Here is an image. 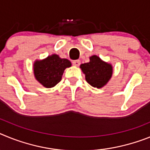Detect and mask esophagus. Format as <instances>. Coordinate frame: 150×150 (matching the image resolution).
Returning a JSON list of instances; mask_svg holds the SVG:
<instances>
[{
	"instance_id": "34e87169",
	"label": "esophagus",
	"mask_w": 150,
	"mask_h": 150,
	"mask_svg": "<svg viewBox=\"0 0 150 150\" xmlns=\"http://www.w3.org/2000/svg\"><path fill=\"white\" fill-rule=\"evenodd\" d=\"M73 64L75 66H79L80 64V61L79 60H75V61H73Z\"/></svg>"
}]
</instances>
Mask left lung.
Listing matches in <instances>:
<instances>
[{"mask_svg":"<svg viewBox=\"0 0 150 150\" xmlns=\"http://www.w3.org/2000/svg\"><path fill=\"white\" fill-rule=\"evenodd\" d=\"M80 68L86 75L87 83L95 88L103 87L112 76V66L96 55L90 57V62L82 64Z\"/></svg>","mask_w":150,"mask_h":150,"instance_id":"left-lung-1","label":"left lung"}]
</instances>
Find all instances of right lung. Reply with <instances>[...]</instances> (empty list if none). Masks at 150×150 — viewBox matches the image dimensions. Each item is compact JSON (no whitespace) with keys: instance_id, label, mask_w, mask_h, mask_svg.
<instances>
[{"instance_id":"obj_1","label":"right lung","mask_w":150,"mask_h":150,"mask_svg":"<svg viewBox=\"0 0 150 150\" xmlns=\"http://www.w3.org/2000/svg\"><path fill=\"white\" fill-rule=\"evenodd\" d=\"M71 63L66 59H61L59 55H52L42 61H37L34 64L36 79L46 88H52L62 79L64 71L71 67Z\"/></svg>"}]
</instances>
